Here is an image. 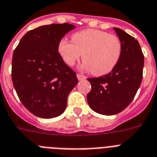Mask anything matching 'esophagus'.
<instances>
[{
  "instance_id": "esophagus-1",
  "label": "esophagus",
  "mask_w": 157,
  "mask_h": 157,
  "mask_svg": "<svg viewBox=\"0 0 157 157\" xmlns=\"http://www.w3.org/2000/svg\"><path fill=\"white\" fill-rule=\"evenodd\" d=\"M76 76H77V79H78L79 81H81V80H85V79H86V76L79 74V73H77V74H76Z\"/></svg>"
}]
</instances>
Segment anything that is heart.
I'll use <instances>...</instances> for the list:
<instances>
[{"mask_svg": "<svg viewBox=\"0 0 157 157\" xmlns=\"http://www.w3.org/2000/svg\"><path fill=\"white\" fill-rule=\"evenodd\" d=\"M58 52L69 66H73L82 54L83 70L103 76L111 72L119 62L122 44L115 35L90 29L72 34V41L61 39L58 43Z\"/></svg>", "mask_w": 157, "mask_h": 157, "instance_id": "1", "label": "heart"}]
</instances>
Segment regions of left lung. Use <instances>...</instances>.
<instances>
[{"label":"left lung","instance_id":"left-lung-1","mask_svg":"<svg viewBox=\"0 0 157 157\" xmlns=\"http://www.w3.org/2000/svg\"><path fill=\"white\" fill-rule=\"evenodd\" d=\"M122 44V53L112 72L97 78H88L91 91L87 95L96 113L111 116L127 108L135 97L143 77L144 56L137 40L118 28H113Z\"/></svg>","mask_w":157,"mask_h":157}]
</instances>
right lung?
Returning <instances> with one entry per match:
<instances>
[{"label":"right lung","instance_id":"right-lung-1","mask_svg":"<svg viewBox=\"0 0 157 157\" xmlns=\"http://www.w3.org/2000/svg\"><path fill=\"white\" fill-rule=\"evenodd\" d=\"M75 29L68 23L52 24L30 30L13 55L12 80L20 101L33 115H61L67 98L78 83L76 74L58 52V43Z\"/></svg>","mask_w":157,"mask_h":157}]
</instances>
